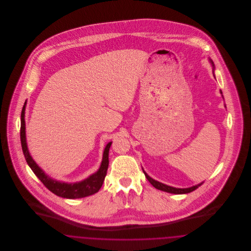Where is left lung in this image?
Masks as SVG:
<instances>
[{"mask_svg":"<svg viewBox=\"0 0 251 251\" xmlns=\"http://www.w3.org/2000/svg\"><path fill=\"white\" fill-rule=\"evenodd\" d=\"M210 61H211V63L214 66L213 61L212 60H210ZM143 172L145 176H146V178L152 184V186L155 187L156 189L161 190V191L167 192V193H171V194H187V193H190V192L196 190L198 187H200L203 183L202 181V182H201V183H199L197 185H194V186L189 187V188H175V187H172V186H168L167 184H164L162 182H159V181H157L155 179H151L144 170Z\"/></svg>","mask_w":251,"mask_h":251,"instance_id":"left-lung-1","label":"left lung"}]
</instances>
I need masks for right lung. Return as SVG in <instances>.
Listing matches in <instances>:
<instances>
[{"mask_svg": "<svg viewBox=\"0 0 251 251\" xmlns=\"http://www.w3.org/2000/svg\"><path fill=\"white\" fill-rule=\"evenodd\" d=\"M25 106H26V101L22 110V116H21V142H22V148H23L25 160L28 166L31 167L33 172L36 174V177L40 179V181H42V183L48 188L50 191L52 192L54 195L58 197L65 198V199H81V198L93 195L99 191L103 183V180L107 173L108 165H109V149L111 147L112 142H109L104 149L101 165L99 168V170L93 175L89 176L87 179L79 182H75V183H68V182H63V181H58V180L51 179L36 165V162L33 160L32 156L30 155L28 151V148L26 144V135H25V120H24Z\"/></svg>", "mask_w": 251, "mask_h": 251, "instance_id": "obj_1", "label": "right lung"}]
</instances>
